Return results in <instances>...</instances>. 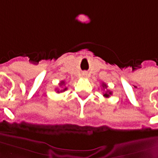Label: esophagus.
Returning a JSON list of instances; mask_svg holds the SVG:
<instances>
[{
  "label": "esophagus",
  "instance_id": "esophagus-1",
  "mask_svg": "<svg viewBox=\"0 0 158 158\" xmlns=\"http://www.w3.org/2000/svg\"><path fill=\"white\" fill-rule=\"evenodd\" d=\"M82 75H83V77H84V78H85V77L88 76V74H87L86 72H84V73H83V74H82Z\"/></svg>",
  "mask_w": 158,
  "mask_h": 158
}]
</instances>
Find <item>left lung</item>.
Segmentation results:
<instances>
[{
  "label": "left lung",
  "instance_id": "1",
  "mask_svg": "<svg viewBox=\"0 0 158 158\" xmlns=\"http://www.w3.org/2000/svg\"><path fill=\"white\" fill-rule=\"evenodd\" d=\"M102 88H103V89H106V88H107L106 84H104V83H102ZM110 95H111V92H110L109 90H107V91L106 92V93H104V94H103V96L105 97V98H109V97H110Z\"/></svg>",
  "mask_w": 158,
  "mask_h": 158
}]
</instances>
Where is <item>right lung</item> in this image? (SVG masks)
Instances as JSON below:
<instances>
[{"label":"right lung","mask_w":158,"mask_h":158,"mask_svg":"<svg viewBox=\"0 0 158 158\" xmlns=\"http://www.w3.org/2000/svg\"><path fill=\"white\" fill-rule=\"evenodd\" d=\"M63 85H64V82L61 81L60 83V86H63ZM66 89H67V88H64V89H61L60 91V90H57V93H60V92H64V91H65Z\"/></svg>","instance_id":"1"}]
</instances>
